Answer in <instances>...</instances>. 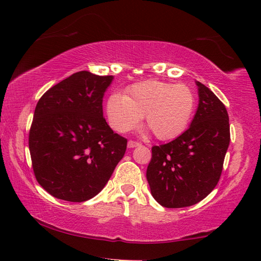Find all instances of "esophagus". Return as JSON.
Wrapping results in <instances>:
<instances>
[{
  "label": "esophagus",
  "instance_id": "1",
  "mask_svg": "<svg viewBox=\"0 0 261 261\" xmlns=\"http://www.w3.org/2000/svg\"><path fill=\"white\" fill-rule=\"evenodd\" d=\"M140 146V142H137L134 140H130L127 142V148H136V147H139Z\"/></svg>",
  "mask_w": 261,
  "mask_h": 261
}]
</instances>
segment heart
Returning <instances> with one entry per match:
<instances>
[{
	"label": "heart",
	"mask_w": 261,
	"mask_h": 261,
	"mask_svg": "<svg viewBox=\"0 0 261 261\" xmlns=\"http://www.w3.org/2000/svg\"><path fill=\"white\" fill-rule=\"evenodd\" d=\"M195 107V96L184 84H169L156 80L132 85L126 94H113L108 99L107 113L110 125L121 134L140 123L158 140L167 141L179 137L190 123Z\"/></svg>",
	"instance_id": "1"
}]
</instances>
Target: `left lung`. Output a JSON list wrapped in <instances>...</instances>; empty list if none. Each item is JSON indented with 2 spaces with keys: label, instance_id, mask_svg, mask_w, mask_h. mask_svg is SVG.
<instances>
[{
  "label": "left lung",
  "instance_id": "left-lung-1",
  "mask_svg": "<svg viewBox=\"0 0 261 261\" xmlns=\"http://www.w3.org/2000/svg\"><path fill=\"white\" fill-rule=\"evenodd\" d=\"M198 107L190 127L175 140L153 146L147 180L151 195L164 207L179 208L202 201L214 190L230 143L224 104L195 82Z\"/></svg>",
  "mask_w": 261,
  "mask_h": 261
}]
</instances>
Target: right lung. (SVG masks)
<instances>
[{"label":"right lung","instance_id":"1","mask_svg":"<svg viewBox=\"0 0 261 261\" xmlns=\"http://www.w3.org/2000/svg\"><path fill=\"white\" fill-rule=\"evenodd\" d=\"M113 76L82 70L48 90L37 103L29 134L32 168L54 197L85 202L101 192L123 158L126 139L103 118Z\"/></svg>","mask_w":261,"mask_h":261}]
</instances>
